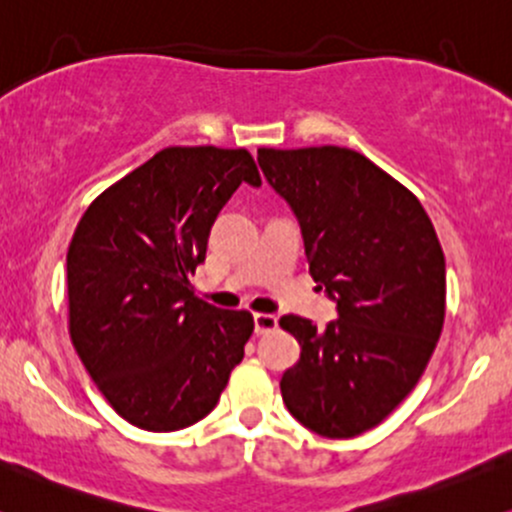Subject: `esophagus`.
<instances>
[{"instance_id": "esophagus-1", "label": "esophagus", "mask_w": 512, "mask_h": 512, "mask_svg": "<svg viewBox=\"0 0 512 512\" xmlns=\"http://www.w3.org/2000/svg\"><path fill=\"white\" fill-rule=\"evenodd\" d=\"M254 329H256L258 336H261V333L278 329V317H275V314L258 312V314H254Z\"/></svg>"}]
</instances>
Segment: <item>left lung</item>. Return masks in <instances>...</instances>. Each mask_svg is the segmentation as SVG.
<instances>
[{
	"instance_id": "left-lung-1",
	"label": "left lung",
	"mask_w": 512,
	"mask_h": 512,
	"mask_svg": "<svg viewBox=\"0 0 512 512\" xmlns=\"http://www.w3.org/2000/svg\"><path fill=\"white\" fill-rule=\"evenodd\" d=\"M263 176L300 222L309 273L336 302L317 329L287 314L300 343L280 392L324 438L380 426L421 380L445 321V256L409 188L346 147L258 149Z\"/></svg>"
}]
</instances>
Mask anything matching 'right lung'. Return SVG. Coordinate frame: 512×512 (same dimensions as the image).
Returning <instances> with one entry per match:
<instances>
[{
    "mask_svg": "<svg viewBox=\"0 0 512 512\" xmlns=\"http://www.w3.org/2000/svg\"><path fill=\"white\" fill-rule=\"evenodd\" d=\"M246 181V149L166 147L86 208L67 251L70 336L125 421L152 433L215 409L254 333L246 309L193 295L212 222Z\"/></svg>",
    "mask_w": 512,
    "mask_h": 512,
    "instance_id": "1",
    "label": "right lung"
}]
</instances>
